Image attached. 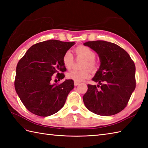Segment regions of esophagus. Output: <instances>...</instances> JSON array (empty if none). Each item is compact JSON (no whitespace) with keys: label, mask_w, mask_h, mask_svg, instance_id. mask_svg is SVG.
<instances>
[{"label":"esophagus","mask_w":148,"mask_h":148,"mask_svg":"<svg viewBox=\"0 0 148 148\" xmlns=\"http://www.w3.org/2000/svg\"><path fill=\"white\" fill-rule=\"evenodd\" d=\"M79 84V82H76V81H74V86H77Z\"/></svg>","instance_id":"esophagus-1"}]
</instances>
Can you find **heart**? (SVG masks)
<instances>
[{
	"mask_svg": "<svg viewBox=\"0 0 148 148\" xmlns=\"http://www.w3.org/2000/svg\"><path fill=\"white\" fill-rule=\"evenodd\" d=\"M75 52L77 55L80 56L85 59V61L84 62L83 64L84 68L88 67L92 70L96 68L97 64L95 61L94 60V58H95V53L89 47L83 45L79 46L75 49ZM73 55L70 51L65 52L62 58V63L64 67L67 69H71L72 64H73ZM90 75V74L88 69H84L82 70H72L66 74V77L68 79H71L76 81V82H81V81L89 77Z\"/></svg>",
	"mask_w": 148,
	"mask_h": 148,
	"instance_id": "b5f03b06",
	"label": "heart"
}]
</instances>
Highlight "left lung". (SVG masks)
<instances>
[{
  "label": "left lung",
  "instance_id": "8db88e82",
  "mask_svg": "<svg viewBox=\"0 0 148 148\" xmlns=\"http://www.w3.org/2000/svg\"><path fill=\"white\" fill-rule=\"evenodd\" d=\"M83 45L95 51L100 65L83 96L86 108L100 116H111L127 106L136 88V66L128 53L116 44L95 40ZM101 86H100L99 85ZM100 87V89L98 88Z\"/></svg>",
  "mask_w": 148,
  "mask_h": 148
}]
</instances>
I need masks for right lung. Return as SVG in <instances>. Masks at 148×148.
<instances>
[{
  "label": "right lung",
  "mask_w": 148,
  "mask_h": 148,
  "mask_svg": "<svg viewBox=\"0 0 148 148\" xmlns=\"http://www.w3.org/2000/svg\"><path fill=\"white\" fill-rule=\"evenodd\" d=\"M74 42L49 40L32 46L18 62L14 87L25 108L33 114L49 116L64 107L69 92L74 88V81L51 84L52 76L57 73L62 79L66 71L63 56Z\"/></svg>",
  "instance_id": "right-lung-1"
}]
</instances>
